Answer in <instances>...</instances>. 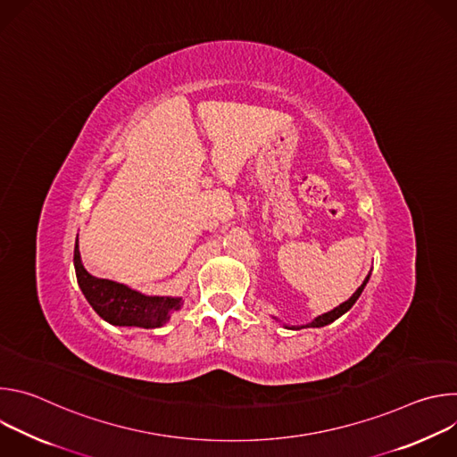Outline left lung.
<instances>
[{"mask_svg":"<svg viewBox=\"0 0 457 457\" xmlns=\"http://www.w3.org/2000/svg\"><path fill=\"white\" fill-rule=\"evenodd\" d=\"M369 278H370V273L365 277L363 284L354 291V295H353L349 300H345L344 303H340L338 307H335L333 311H329V312H323V314L316 316L312 321H309V323H305V325H287V323H284V328H286V329H303V328H323V325H329V323H333L335 320H338L342 314H345V312H347V311L356 303V300L360 298L361 291L365 289V286H367ZM275 320H277V318H275Z\"/></svg>","mask_w":457,"mask_h":457,"instance_id":"obj_1","label":"left lung"}]
</instances>
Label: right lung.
<instances>
[{"instance_id":"right-lung-1","label":"right lung","mask_w":457,"mask_h":457,"mask_svg":"<svg viewBox=\"0 0 457 457\" xmlns=\"http://www.w3.org/2000/svg\"><path fill=\"white\" fill-rule=\"evenodd\" d=\"M74 268L78 284L92 309L108 323L119 328L157 329L171 318L173 311L182 307L179 296H150L124 284L92 277L83 262L76 240Z\"/></svg>"}]
</instances>
